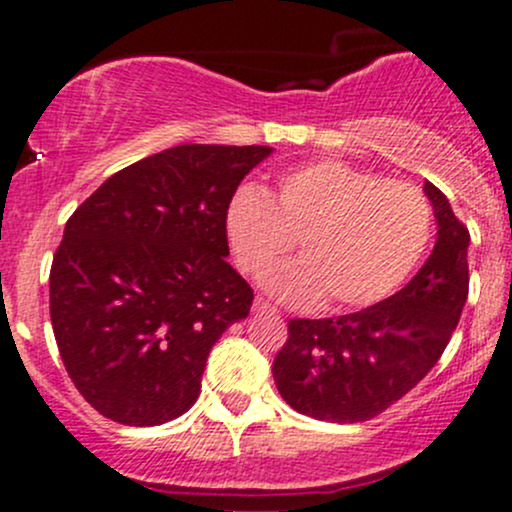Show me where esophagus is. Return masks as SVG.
Masks as SVG:
<instances>
[{"instance_id":"1","label":"esophagus","mask_w":512,"mask_h":512,"mask_svg":"<svg viewBox=\"0 0 512 512\" xmlns=\"http://www.w3.org/2000/svg\"><path fill=\"white\" fill-rule=\"evenodd\" d=\"M252 308H255V313H272V315L276 313V308H272V305L264 301V298H257Z\"/></svg>"}]
</instances>
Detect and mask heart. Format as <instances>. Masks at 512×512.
Returning a JSON list of instances; mask_svg holds the SVG:
<instances>
[{"label": "heart", "mask_w": 512, "mask_h": 512, "mask_svg": "<svg viewBox=\"0 0 512 512\" xmlns=\"http://www.w3.org/2000/svg\"><path fill=\"white\" fill-rule=\"evenodd\" d=\"M223 228L250 274L279 260L296 240L303 257L260 279L274 298L351 310L383 301L414 272L431 238V207L414 185L327 158L281 175L272 199L257 187H240Z\"/></svg>", "instance_id": "obj_1"}]
</instances>
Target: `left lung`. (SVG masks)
<instances>
[{
    "label": "left lung",
    "instance_id": "left-lung-1",
    "mask_svg": "<svg viewBox=\"0 0 512 512\" xmlns=\"http://www.w3.org/2000/svg\"><path fill=\"white\" fill-rule=\"evenodd\" d=\"M424 195L436 245L404 289L358 313L289 322L272 373L301 414L332 424L373 419L419 385L448 346L467 303L469 231L433 182Z\"/></svg>",
    "mask_w": 512,
    "mask_h": 512
}]
</instances>
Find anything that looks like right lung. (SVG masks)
Here are the masks:
<instances>
[{
  "label": "right lung",
  "instance_id": "obj_1",
  "mask_svg": "<svg viewBox=\"0 0 512 512\" xmlns=\"http://www.w3.org/2000/svg\"><path fill=\"white\" fill-rule=\"evenodd\" d=\"M272 151L173 146L110 175L67 221L50 320L69 378L105 419L161 426L197 402L211 346L252 305L223 216Z\"/></svg>",
  "mask_w": 512,
  "mask_h": 512
}]
</instances>
